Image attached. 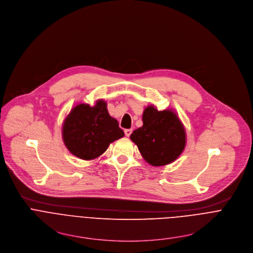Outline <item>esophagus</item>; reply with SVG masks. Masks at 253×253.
Returning a JSON list of instances; mask_svg holds the SVG:
<instances>
[{
	"instance_id": "obj_1",
	"label": "esophagus",
	"mask_w": 253,
	"mask_h": 253,
	"mask_svg": "<svg viewBox=\"0 0 253 253\" xmlns=\"http://www.w3.org/2000/svg\"><path fill=\"white\" fill-rule=\"evenodd\" d=\"M131 132H132V129H125L126 136H129L131 134Z\"/></svg>"
}]
</instances>
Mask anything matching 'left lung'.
<instances>
[{
    "label": "left lung",
    "mask_w": 253,
    "mask_h": 253,
    "mask_svg": "<svg viewBox=\"0 0 253 253\" xmlns=\"http://www.w3.org/2000/svg\"><path fill=\"white\" fill-rule=\"evenodd\" d=\"M143 124L129 137L148 164L153 167L166 166L182 155L187 134L175 110H158L156 105H148L143 112Z\"/></svg>",
    "instance_id": "left-lung-1"
}]
</instances>
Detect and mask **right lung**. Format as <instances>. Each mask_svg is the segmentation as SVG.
I'll use <instances>...</instances> for the list:
<instances>
[{
	"label": "right lung",
	"instance_id": "add662e5",
	"mask_svg": "<svg viewBox=\"0 0 253 253\" xmlns=\"http://www.w3.org/2000/svg\"><path fill=\"white\" fill-rule=\"evenodd\" d=\"M107 103L97 99L93 105L77 103L62 124V139L66 149L78 159L99 158L111 143L124 137L118 121L109 116Z\"/></svg>",
	"mask_w": 253,
	"mask_h": 253
}]
</instances>
